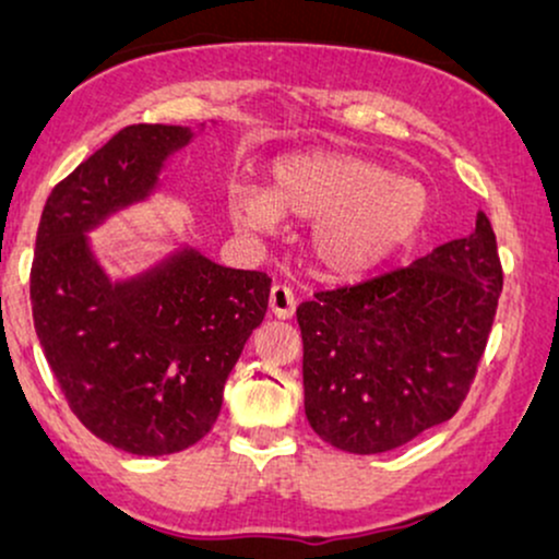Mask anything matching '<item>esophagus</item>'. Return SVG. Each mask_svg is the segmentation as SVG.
Instances as JSON below:
<instances>
[{"label":"esophagus","instance_id":"1","mask_svg":"<svg viewBox=\"0 0 559 559\" xmlns=\"http://www.w3.org/2000/svg\"><path fill=\"white\" fill-rule=\"evenodd\" d=\"M269 311L277 319H293L295 313V295L287 285H274L269 293Z\"/></svg>","mask_w":559,"mask_h":559}]
</instances>
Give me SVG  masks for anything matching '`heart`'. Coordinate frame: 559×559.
<instances>
[{"mask_svg": "<svg viewBox=\"0 0 559 559\" xmlns=\"http://www.w3.org/2000/svg\"><path fill=\"white\" fill-rule=\"evenodd\" d=\"M227 212L248 238L274 233L282 217L313 223L308 248L316 264L332 277H360L419 236L430 217V191L373 157L308 153L274 163L266 189L233 186Z\"/></svg>", "mask_w": 559, "mask_h": 559, "instance_id": "b5f03b06", "label": "heart"}]
</instances>
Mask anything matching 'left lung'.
I'll use <instances>...</instances> for the list:
<instances>
[{"label":"left lung","instance_id":"left-lung-1","mask_svg":"<svg viewBox=\"0 0 559 559\" xmlns=\"http://www.w3.org/2000/svg\"><path fill=\"white\" fill-rule=\"evenodd\" d=\"M502 266L490 217L415 264L298 308L306 417L349 453H383L459 412L487 347Z\"/></svg>","mask_w":559,"mask_h":559}]
</instances>
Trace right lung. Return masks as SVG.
I'll list each match as a JSON object with an SVG mask.
<instances>
[{"label":"right lung","mask_w":559,"mask_h":559,"mask_svg":"<svg viewBox=\"0 0 559 559\" xmlns=\"http://www.w3.org/2000/svg\"><path fill=\"white\" fill-rule=\"evenodd\" d=\"M202 132L204 123L121 129L51 191L38 225L31 300L40 347L80 423L134 456L178 453L212 430L227 376L266 313L264 272L223 266L181 240L111 277L90 240L150 202L170 157Z\"/></svg>","instance_id":"1"}]
</instances>
